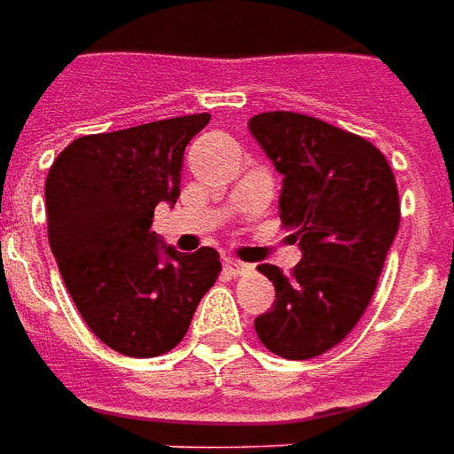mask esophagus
Here are the masks:
<instances>
[{"label": "esophagus", "instance_id": "1", "mask_svg": "<svg viewBox=\"0 0 454 454\" xmlns=\"http://www.w3.org/2000/svg\"><path fill=\"white\" fill-rule=\"evenodd\" d=\"M224 266H227V271L232 273V276H244V273H249L254 269L252 263L237 262V259H224Z\"/></svg>", "mask_w": 454, "mask_h": 454}]
</instances>
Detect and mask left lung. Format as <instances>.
<instances>
[{"instance_id": "left-lung-1", "label": "left lung", "mask_w": 454, "mask_h": 454, "mask_svg": "<svg viewBox=\"0 0 454 454\" xmlns=\"http://www.w3.org/2000/svg\"><path fill=\"white\" fill-rule=\"evenodd\" d=\"M249 131L284 176L278 210L301 247L291 276L262 263L276 303L254 320L266 349L310 359L342 342L374 295L401 222L396 178L369 141L295 112H263Z\"/></svg>"}]
</instances>
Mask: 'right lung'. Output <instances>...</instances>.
<instances>
[{"label":"right lung","instance_id":"right-lung-1","mask_svg":"<svg viewBox=\"0 0 454 454\" xmlns=\"http://www.w3.org/2000/svg\"><path fill=\"white\" fill-rule=\"evenodd\" d=\"M210 114L160 119L67 144L46 181L48 242L90 330L127 356L181 342L220 276V254H183L151 232L181 195L185 146Z\"/></svg>","mask_w":454,"mask_h":454}]
</instances>
